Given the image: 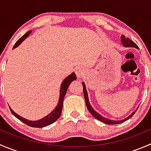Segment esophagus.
Returning a JSON list of instances; mask_svg holds the SVG:
<instances>
[{
  "instance_id": "obj_1",
  "label": "esophagus",
  "mask_w": 151,
  "mask_h": 151,
  "mask_svg": "<svg viewBox=\"0 0 151 151\" xmlns=\"http://www.w3.org/2000/svg\"><path fill=\"white\" fill-rule=\"evenodd\" d=\"M75 73H76V75H77V78L80 79L85 74V71H84V68H82V67H78L75 69Z\"/></svg>"
}]
</instances>
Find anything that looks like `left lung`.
Instances as JSON below:
<instances>
[{
	"label": "left lung",
	"instance_id": "left-lung-1",
	"mask_svg": "<svg viewBox=\"0 0 151 151\" xmlns=\"http://www.w3.org/2000/svg\"><path fill=\"white\" fill-rule=\"evenodd\" d=\"M121 43H122V45H123V47H134V48L139 49V47H138L137 45L136 44L134 43V42H132V41L131 40V39H129V38H126V37H125V36H123V35H122V36H121ZM82 84H83V93H84L85 103H86V106H87V108H88V111H89L90 113H91V115H92L94 117V118H96L97 120L101 121V122L106 123V124H111V125L119 124V123L124 122V121H127V120H129V118H132V117L134 115L135 112H136L137 109H138V108H137L136 110L134 111V112H132V113L129 116H128L127 118H126L125 119L120 120V121H113V120L107 119V118H104V117H103L102 115H100L99 113H98L96 111L94 110L93 108L91 106V104H90L89 99H88V92H87L86 87H85V83H83H83H82Z\"/></svg>",
	"mask_w": 151,
	"mask_h": 151
}]
</instances>
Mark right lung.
Listing matches in <instances>:
<instances>
[{"mask_svg":"<svg viewBox=\"0 0 151 151\" xmlns=\"http://www.w3.org/2000/svg\"><path fill=\"white\" fill-rule=\"evenodd\" d=\"M32 30H29L28 32H27L25 35L22 36L17 42L15 43L14 46L13 47V49H15L16 47H17L19 45H20V44L25 40L26 38H28L29 35L31 33ZM77 80V77H76L74 72L71 73L70 75H68V77H66V78L63 80V83H61V85H60V96H59V100L58 103V105L55 106L54 109L50 113H49L48 115H46L45 117L42 118V119L38 120V121H30V120L26 119V118H24L22 117H21L20 115H17L15 112H14L12 109V108L10 107V110L12 112V113L16 117L17 119H19V121H22V123H25L29 126H31V127L34 128H42L45 127V126H49V125L52 124L54 122H55L59 118H60V115H61L62 112V109H63V100H64V97L66 96L67 90H68V86L71 84V83L74 80Z\"/></svg>","mask_w":151,"mask_h":151,"instance_id":"add662e5","label":"right lung"}]
</instances>
